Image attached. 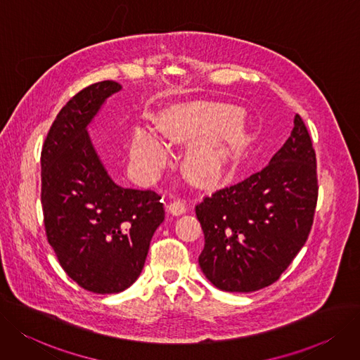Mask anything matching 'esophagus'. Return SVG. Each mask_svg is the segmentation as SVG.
<instances>
[{
	"instance_id": "esophagus-1",
	"label": "esophagus",
	"mask_w": 360,
	"mask_h": 360,
	"mask_svg": "<svg viewBox=\"0 0 360 360\" xmlns=\"http://www.w3.org/2000/svg\"><path fill=\"white\" fill-rule=\"evenodd\" d=\"M168 211L174 215H180L186 211V202L183 199H174L168 204Z\"/></svg>"
}]
</instances>
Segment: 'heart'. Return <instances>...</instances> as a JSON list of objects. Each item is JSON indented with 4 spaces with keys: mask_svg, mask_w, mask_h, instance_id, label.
<instances>
[{
    "mask_svg": "<svg viewBox=\"0 0 360 360\" xmlns=\"http://www.w3.org/2000/svg\"><path fill=\"white\" fill-rule=\"evenodd\" d=\"M160 127L171 139L193 141L184 156V169L200 184L220 183L240 162L245 134L239 125V112L233 108L202 103L176 108L164 115ZM131 156L141 172L153 174L167 158L165 143L148 128H139Z\"/></svg>",
    "mask_w": 360,
    "mask_h": 360,
    "instance_id": "obj_1",
    "label": "heart"
}]
</instances>
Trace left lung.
<instances>
[{"mask_svg": "<svg viewBox=\"0 0 360 360\" xmlns=\"http://www.w3.org/2000/svg\"><path fill=\"white\" fill-rule=\"evenodd\" d=\"M318 202L316 153L300 115L269 165L195 207L205 245L199 266L221 291L276 282L303 248Z\"/></svg>", "mask_w": 360, "mask_h": 360, "instance_id": "obj_1", "label": "left lung"}]
</instances>
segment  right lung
Segmentation results:
<instances>
[{
    "label": "right lung",
    "mask_w": 360,
    "mask_h": 360,
    "mask_svg": "<svg viewBox=\"0 0 360 360\" xmlns=\"http://www.w3.org/2000/svg\"><path fill=\"white\" fill-rule=\"evenodd\" d=\"M121 89L102 81L75 94L57 113L41 152L49 243L68 276L96 294H117L136 282L165 217L160 195L112 180L89 136L106 98Z\"/></svg>",
    "instance_id": "right-lung-1"
}]
</instances>
